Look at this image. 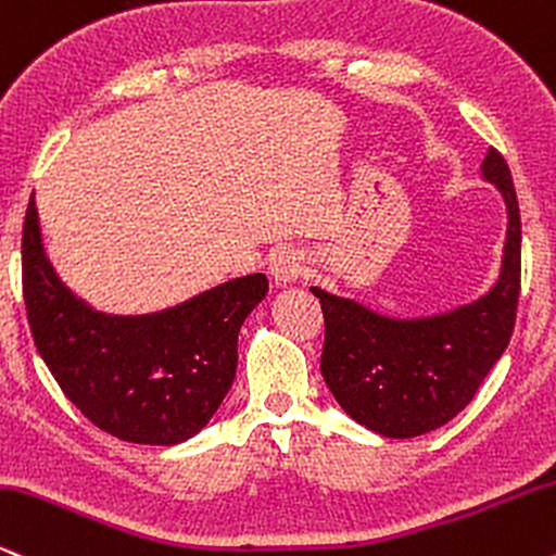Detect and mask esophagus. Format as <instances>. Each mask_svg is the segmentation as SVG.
I'll use <instances>...</instances> for the list:
<instances>
[{
  "mask_svg": "<svg viewBox=\"0 0 556 556\" xmlns=\"http://www.w3.org/2000/svg\"><path fill=\"white\" fill-rule=\"evenodd\" d=\"M270 276L278 286L296 283L304 276V257L296 250H278L270 257Z\"/></svg>",
  "mask_w": 556,
  "mask_h": 556,
  "instance_id": "obj_1",
  "label": "esophagus"
}]
</instances>
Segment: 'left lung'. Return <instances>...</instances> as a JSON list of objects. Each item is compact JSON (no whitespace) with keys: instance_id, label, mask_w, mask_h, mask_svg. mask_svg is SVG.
Wrapping results in <instances>:
<instances>
[{"instance_id":"1","label":"left lung","mask_w":556,"mask_h":556,"mask_svg":"<svg viewBox=\"0 0 556 556\" xmlns=\"http://www.w3.org/2000/svg\"><path fill=\"white\" fill-rule=\"evenodd\" d=\"M481 172L505 198L507 241L500 280L479 302L447 315L393 319L309 289L325 315V382L351 419L382 437L408 440L458 416L510 343L520 296V207L500 150L489 148Z\"/></svg>"}]
</instances>
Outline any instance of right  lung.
Masks as SVG:
<instances>
[{"instance_id": "1", "label": "right lung", "mask_w": 556, "mask_h": 556, "mask_svg": "<svg viewBox=\"0 0 556 556\" xmlns=\"http://www.w3.org/2000/svg\"><path fill=\"white\" fill-rule=\"evenodd\" d=\"M265 293L267 278L254 273L155 315H103L46 260L36 200L25 211L23 299L33 343L85 419L124 442L179 445L211 421L237 375L241 323Z\"/></svg>"}]
</instances>
